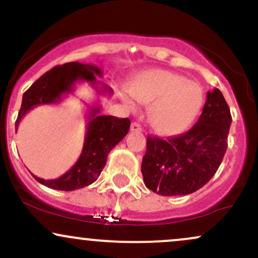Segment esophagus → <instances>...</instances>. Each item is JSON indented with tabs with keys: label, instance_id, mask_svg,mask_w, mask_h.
I'll return each mask as SVG.
<instances>
[{
	"label": "esophagus",
	"instance_id": "obj_1",
	"mask_svg": "<svg viewBox=\"0 0 258 258\" xmlns=\"http://www.w3.org/2000/svg\"><path fill=\"white\" fill-rule=\"evenodd\" d=\"M130 130H131V132H141L142 131V127L139 125L138 122H132L131 123V127H130Z\"/></svg>",
	"mask_w": 258,
	"mask_h": 258
}]
</instances>
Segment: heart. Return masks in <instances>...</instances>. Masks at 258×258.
Masks as SVG:
<instances>
[{"instance_id": "b5f03b06", "label": "heart", "mask_w": 258, "mask_h": 258, "mask_svg": "<svg viewBox=\"0 0 258 258\" xmlns=\"http://www.w3.org/2000/svg\"><path fill=\"white\" fill-rule=\"evenodd\" d=\"M130 91L141 104H153L148 115L150 127L165 137L184 132L203 104V91L199 86L170 70L152 69L142 73L133 80ZM122 99L135 109L131 99L125 96Z\"/></svg>"}]
</instances>
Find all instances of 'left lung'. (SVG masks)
<instances>
[{
	"instance_id": "1",
	"label": "left lung",
	"mask_w": 258,
	"mask_h": 258,
	"mask_svg": "<svg viewBox=\"0 0 258 258\" xmlns=\"http://www.w3.org/2000/svg\"><path fill=\"white\" fill-rule=\"evenodd\" d=\"M199 120L189 131L167 139L148 136L142 161L144 184L162 197L188 195L214 177L228 147L232 123L222 92H207Z\"/></svg>"
}]
</instances>
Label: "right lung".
Here are the masks:
<instances>
[{"mask_svg": "<svg viewBox=\"0 0 258 258\" xmlns=\"http://www.w3.org/2000/svg\"><path fill=\"white\" fill-rule=\"evenodd\" d=\"M96 76H103L102 70L96 65L82 64L79 61L65 63L43 74L31 87L23 94L16 128L20 121L31 109L43 104H57L64 96L73 93L78 81L91 82L92 87L98 94L112 93L108 86L100 85ZM102 106L94 104L90 106L87 114V131L84 148L75 165L64 174L55 179H43L32 174L37 182L57 190H75L96 182L106 164V158L110 150L123 139L130 130V119H119L110 115L100 114Z\"/></svg>", "mask_w": 258, "mask_h": 258, "instance_id": "1", "label": "right lung"}]
</instances>
